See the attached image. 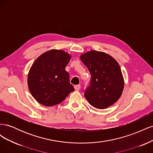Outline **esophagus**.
Instances as JSON below:
<instances>
[{
    "label": "esophagus",
    "instance_id": "34e87169",
    "mask_svg": "<svg viewBox=\"0 0 153 153\" xmlns=\"http://www.w3.org/2000/svg\"><path fill=\"white\" fill-rule=\"evenodd\" d=\"M74 87H75V89L76 91H79L80 89V85H75L74 86Z\"/></svg>",
    "mask_w": 153,
    "mask_h": 153
}]
</instances>
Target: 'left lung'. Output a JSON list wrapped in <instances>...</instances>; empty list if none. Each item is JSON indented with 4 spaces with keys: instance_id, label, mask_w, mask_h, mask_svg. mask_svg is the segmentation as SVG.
I'll use <instances>...</instances> for the list:
<instances>
[{
    "instance_id": "8db88e82",
    "label": "left lung",
    "mask_w": 153,
    "mask_h": 153,
    "mask_svg": "<svg viewBox=\"0 0 153 153\" xmlns=\"http://www.w3.org/2000/svg\"><path fill=\"white\" fill-rule=\"evenodd\" d=\"M80 60L91 74V83L84 96L91 105L105 109L121 96L124 82L116 60L103 52L91 50L82 54Z\"/></svg>"
}]
</instances>
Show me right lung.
<instances>
[{
  "label": "right lung",
  "instance_id": "add662e5",
  "mask_svg": "<svg viewBox=\"0 0 153 153\" xmlns=\"http://www.w3.org/2000/svg\"><path fill=\"white\" fill-rule=\"evenodd\" d=\"M71 57L64 50L53 49L36 59L30 68L27 84L38 103L46 106L56 105L75 90L65 69Z\"/></svg>",
  "mask_w": 153,
  "mask_h": 153
}]
</instances>
